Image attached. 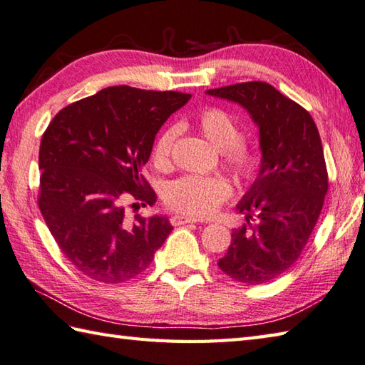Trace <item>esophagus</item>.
I'll list each match as a JSON object with an SVG mask.
<instances>
[{"label": "esophagus", "mask_w": 365, "mask_h": 365, "mask_svg": "<svg viewBox=\"0 0 365 365\" xmlns=\"http://www.w3.org/2000/svg\"><path fill=\"white\" fill-rule=\"evenodd\" d=\"M188 223H196V220L191 218V217H185V215H173V217H170V225H173V226H182V225H188Z\"/></svg>", "instance_id": "34e87169"}]
</instances>
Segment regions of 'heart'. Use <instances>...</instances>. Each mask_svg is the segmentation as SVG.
I'll return each mask as SVG.
<instances>
[{
  "label": "heart",
  "instance_id": "obj_1",
  "mask_svg": "<svg viewBox=\"0 0 365 365\" xmlns=\"http://www.w3.org/2000/svg\"><path fill=\"white\" fill-rule=\"evenodd\" d=\"M195 126L221 150L225 166L240 183H252L259 175L262 166L259 148L242 139L240 123L231 112L218 106H207L195 115ZM177 133V126L169 125L153 140L150 158L158 169L170 166ZM231 195L232 185L223 175H183L164 190V202L183 215L205 218L217 213Z\"/></svg>",
  "mask_w": 365,
  "mask_h": 365
}]
</instances>
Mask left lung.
Instances as JSON below:
<instances>
[{
    "mask_svg": "<svg viewBox=\"0 0 365 365\" xmlns=\"http://www.w3.org/2000/svg\"><path fill=\"white\" fill-rule=\"evenodd\" d=\"M207 93L245 107L262 150L261 173L237 205L247 225L234 230L218 267L239 283H269L299 259L323 209L329 177L318 128L309 110L267 82Z\"/></svg>",
    "mask_w": 365,
    "mask_h": 365,
    "instance_id": "1",
    "label": "left lung"
}]
</instances>
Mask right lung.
Returning <instances> with one entry per match:
<instances>
[{"instance_id": "right-lung-1", "label": "right lung", "mask_w": 365, "mask_h": 365, "mask_svg": "<svg viewBox=\"0 0 365 365\" xmlns=\"http://www.w3.org/2000/svg\"><path fill=\"white\" fill-rule=\"evenodd\" d=\"M188 93L109 87L56 113L39 147L38 205L56 245L93 280L121 283L152 264L173 226L130 218L156 202L142 166L155 135Z\"/></svg>"}]
</instances>
